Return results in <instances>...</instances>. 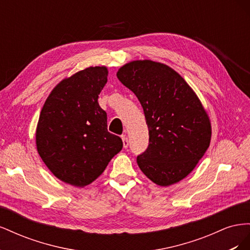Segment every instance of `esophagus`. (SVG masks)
Instances as JSON below:
<instances>
[{
  "mask_svg": "<svg viewBox=\"0 0 250 250\" xmlns=\"http://www.w3.org/2000/svg\"><path fill=\"white\" fill-rule=\"evenodd\" d=\"M122 140H123V147L126 149L128 146H129V141H128V138L126 135H122Z\"/></svg>",
  "mask_w": 250,
  "mask_h": 250,
  "instance_id": "34e87169",
  "label": "esophagus"
}]
</instances>
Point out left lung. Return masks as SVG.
<instances>
[{"instance_id": "left-lung-1", "label": "left lung", "mask_w": 250, "mask_h": 250, "mask_svg": "<svg viewBox=\"0 0 250 250\" xmlns=\"http://www.w3.org/2000/svg\"><path fill=\"white\" fill-rule=\"evenodd\" d=\"M117 76L137 96L149 128L140 169L158 186L178 183L209 146L211 127L198 97L178 73L151 60L126 63Z\"/></svg>"}]
</instances>
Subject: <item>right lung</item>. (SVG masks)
<instances>
[{"label":"right lung","mask_w":250,"mask_h":250,"mask_svg":"<svg viewBox=\"0 0 250 250\" xmlns=\"http://www.w3.org/2000/svg\"><path fill=\"white\" fill-rule=\"evenodd\" d=\"M105 66H90L54 87L41 111L36 146L54 175L75 187L99 177L123 148L107 130V115L98 98L107 82Z\"/></svg>","instance_id":"right-lung-1"}]
</instances>
